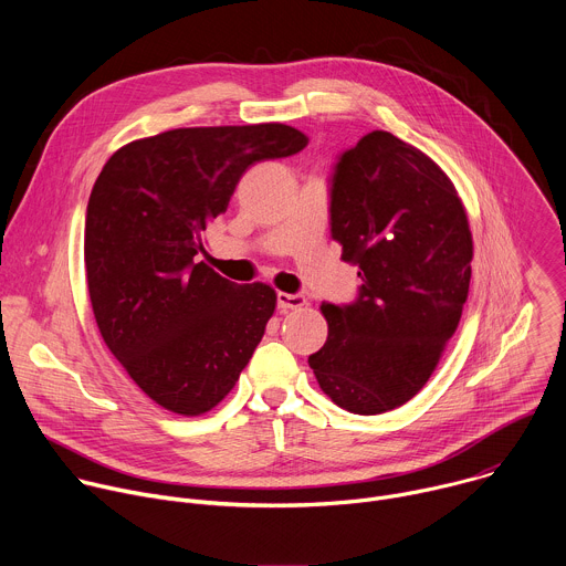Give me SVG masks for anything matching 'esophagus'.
<instances>
[{"mask_svg": "<svg viewBox=\"0 0 566 566\" xmlns=\"http://www.w3.org/2000/svg\"><path fill=\"white\" fill-rule=\"evenodd\" d=\"M306 304V300L302 295H293V293H284L280 291L277 293V306L282 311H293V308H302Z\"/></svg>", "mask_w": 566, "mask_h": 566, "instance_id": "obj_1", "label": "esophagus"}]
</instances>
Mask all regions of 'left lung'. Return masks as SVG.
I'll return each mask as SVG.
<instances>
[{
  "label": "left lung",
  "mask_w": 566,
  "mask_h": 566,
  "mask_svg": "<svg viewBox=\"0 0 566 566\" xmlns=\"http://www.w3.org/2000/svg\"><path fill=\"white\" fill-rule=\"evenodd\" d=\"M332 237L363 286L354 304H319L329 336L308 367L338 408L382 415L423 389L457 332L470 286L468 214L428 154L371 132L336 166Z\"/></svg>",
  "instance_id": "1"
}]
</instances>
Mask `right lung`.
<instances>
[{"instance_id":"obj_1","label":"right lung","mask_w":566,"mask_h":566,"mask_svg":"<svg viewBox=\"0 0 566 566\" xmlns=\"http://www.w3.org/2000/svg\"><path fill=\"white\" fill-rule=\"evenodd\" d=\"M306 143L284 123L179 127L123 145L98 175L85 219L94 317L109 352L164 410L210 412L260 345L275 289L234 284L199 253L241 175Z\"/></svg>"}]
</instances>
